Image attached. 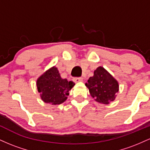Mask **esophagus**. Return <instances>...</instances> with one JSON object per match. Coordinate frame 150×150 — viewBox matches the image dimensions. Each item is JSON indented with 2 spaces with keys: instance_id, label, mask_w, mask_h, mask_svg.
<instances>
[{
  "instance_id": "34e87169",
  "label": "esophagus",
  "mask_w": 150,
  "mask_h": 150,
  "mask_svg": "<svg viewBox=\"0 0 150 150\" xmlns=\"http://www.w3.org/2000/svg\"><path fill=\"white\" fill-rule=\"evenodd\" d=\"M83 80H82V77H74L73 78V81L75 82H82Z\"/></svg>"
}]
</instances>
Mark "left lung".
<instances>
[{"label": "left lung", "instance_id": "1", "mask_svg": "<svg viewBox=\"0 0 150 150\" xmlns=\"http://www.w3.org/2000/svg\"><path fill=\"white\" fill-rule=\"evenodd\" d=\"M85 85L95 101L104 104L114 100L118 92V82L103 67L94 70V76L89 77Z\"/></svg>", "mask_w": 150, "mask_h": 150}]
</instances>
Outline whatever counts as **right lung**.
I'll list each match as a JSON object with an SVG mask.
<instances>
[{"label":"right lung","mask_w":150,"mask_h":150,"mask_svg":"<svg viewBox=\"0 0 150 150\" xmlns=\"http://www.w3.org/2000/svg\"><path fill=\"white\" fill-rule=\"evenodd\" d=\"M75 83L62 79L57 68L53 67L38 78L37 86L41 98L45 103L60 104L67 99Z\"/></svg>","instance_id":"right-lung-1"}]
</instances>
